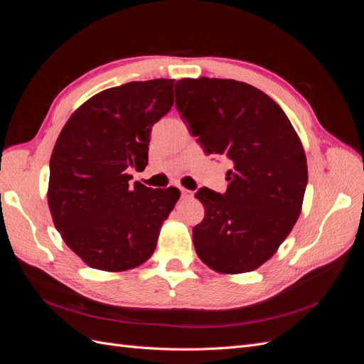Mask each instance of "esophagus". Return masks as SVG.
<instances>
[{
  "label": "esophagus",
  "mask_w": 364,
  "mask_h": 364,
  "mask_svg": "<svg viewBox=\"0 0 364 364\" xmlns=\"http://www.w3.org/2000/svg\"><path fill=\"white\" fill-rule=\"evenodd\" d=\"M181 193H182V197H183V199H191V197H193V191H190V190L181 188Z\"/></svg>",
  "instance_id": "34e87169"
}]
</instances>
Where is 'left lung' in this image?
I'll return each instance as SVG.
<instances>
[{"label":"left lung","mask_w":364,"mask_h":364,"mask_svg":"<svg viewBox=\"0 0 364 364\" xmlns=\"http://www.w3.org/2000/svg\"><path fill=\"white\" fill-rule=\"evenodd\" d=\"M176 107L208 155L234 167L228 190L200 188L205 218L194 226L197 255L225 274L270 259L302 211L308 181L302 142L279 105L258 87L230 79H182Z\"/></svg>","instance_id":"obj_1"}]
</instances>
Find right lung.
I'll list each match as a JSON object with an SVG mask.
<instances>
[{
	"instance_id": "right-lung-1",
	"label": "right lung",
	"mask_w": 364,
	"mask_h": 364,
	"mask_svg": "<svg viewBox=\"0 0 364 364\" xmlns=\"http://www.w3.org/2000/svg\"><path fill=\"white\" fill-rule=\"evenodd\" d=\"M174 80L130 82L95 94L63 126L50 159L54 226L85 264L124 272L155 252L161 226L181 191L129 185L144 170L150 130L174 102Z\"/></svg>"
}]
</instances>
